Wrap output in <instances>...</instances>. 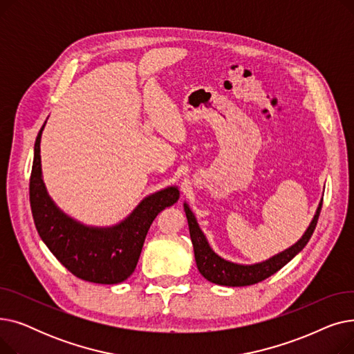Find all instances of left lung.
Segmentation results:
<instances>
[{"instance_id": "obj_1", "label": "left lung", "mask_w": 354, "mask_h": 354, "mask_svg": "<svg viewBox=\"0 0 354 354\" xmlns=\"http://www.w3.org/2000/svg\"><path fill=\"white\" fill-rule=\"evenodd\" d=\"M322 205H323V198L319 203L317 211H315L310 222L308 228L294 245H291L290 248L281 252H278L277 255L266 259L263 263L236 264L219 257L209 247L208 239L205 234H203L202 230L199 228V224L194 212L191 211L188 203L183 202V209H185V214H187L191 241H192L194 252H195V261L199 272L205 277L208 281L218 286H227V287H244V286L257 284L259 281L266 280V278H268L278 270H281L287 263H290L291 259L307 245L315 230V225H317Z\"/></svg>"}]
</instances>
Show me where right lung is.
<instances>
[{
    "mask_svg": "<svg viewBox=\"0 0 354 354\" xmlns=\"http://www.w3.org/2000/svg\"><path fill=\"white\" fill-rule=\"evenodd\" d=\"M44 126L46 123L35 139L30 178V205L40 238L73 275L84 281L118 284L127 280L136 268L153 219L178 202V187H167L146 196L116 225H84L63 212L47 192L40 156Z\"/></svg>",
    "mask_w": 354,
    "mask_h": 354,
    "instance_id": "add662e5",
    "label": "right lung"
}]
</instances>
